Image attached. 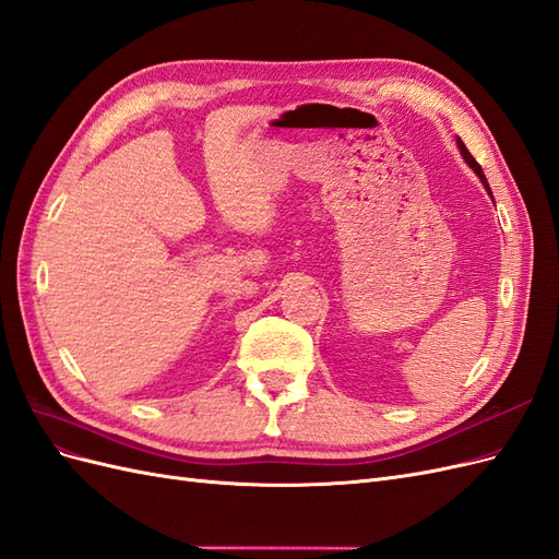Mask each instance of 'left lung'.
Segmentation results:
<instances>
[{
	"label": "left lung",
	"instance_id": "left-lung-1",
	"mask_svg": "<svg viewBox=\"0 0 559 559\" xmlns=\"http://www.w3.org/2000/svg\"><path fill=\"white\" fill-rule=\"evenodd\" d=\"M456 146H460V154L464 156L466 165L471 167V170H473V173H476V175H478V179H480V181H483V186H485V191L489 193V198H492V189H489V183H487V179H485V175H483V167H480V165L476 163V158H473V156L468 154V148L464 146V142H462L460 138H456Z\"/></svg>",
	"mask_w": 559,
	"mask_h": 559
}]
</instances>
